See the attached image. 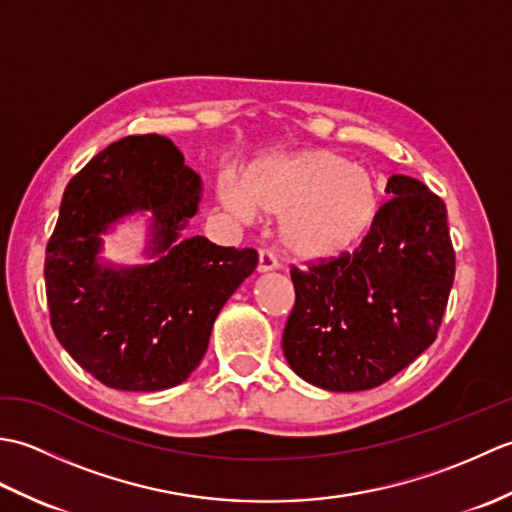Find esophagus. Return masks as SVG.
I'll use <instances>...</instances> for the list:
<instances>
[{
	"mask_svg": "<svg viewBox=\"0 0 512 512\" xmlns=\"http://www.w3.org/2000/svg\"><path fill=\"white\" fill-rule=\"evenodd\" d=\"M277 268L275 257L268 253V250H259V259H257V273H270V270Z\"/></svg>",
	"mask_w": 512,
	"mask_h": 512,
	"instance_id": "obj_1",
	"label": "esophagus"
}]
</instances>
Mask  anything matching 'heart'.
<instances>
[{"label": "heart", "instance_id": "b5f03b06", "mask_svg": "<svg viewBox=\"0 0 512 512\" xmlns=\"http://www.w3.org/2000/svg\"><path fill=\"white\" fill-rule=\"evenodd\" d=\"M228 211L246 222L277 220V242L297 264L354 253L383 215L385 193L372 171L332 149H301L248 173L242 191L222 187Z\"/></svg>", "mask_w": 512, "mask_h": 512}]
</instances>
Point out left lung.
I'll return each instance as SVG.
<instances>
[{"label":"left lung","mask_w":512,"mask_h":512,"mask_svg":"<svg viewBox=\"0 0 512 512\" xmlns=\"http://www.w3.org/2000/svg\"><path fill=\"white\" fill-rule=\"evenodd\" d=\"M394 195L354 255L292 268L295 308L284 356L325 391L383 385L436 341L455 275L447 206L416 178L394 173Z\"/></svg>","instance_id":"8db88e82"}]
</instances>
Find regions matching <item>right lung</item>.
<instances>
[{"label":"right lung","mask_w":512,"mask_h":512,"mask_svg":"<svg viewBox=\"0 0 512 512\" xmlns=\"http://www.w3.org/2000/svg\"><path fill=\"white\" fill-rule=\"evenodd\" d=\"M202 180L169 138L129 136L96 154L65 187L46 253L54 336L85 372L121 391L184 383L209 347L213 323L253 275V248L182 237ZM146 217L143 265H114L104 235Z\"/></svg>","instance_id":"right-lung-1"}]
</instances>
